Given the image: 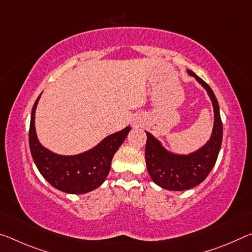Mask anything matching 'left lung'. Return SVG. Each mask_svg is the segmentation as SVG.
Masks as SVG:
<instances>
[{
	"mask_svg": "<svg viewBox=\"0 0 252 252\" xmlns=\"http://www.w3.org/2000/svg\"><path fill=\"white\" fill-rule=\"evenodd\" d=\"M188 73L194 76L210 95L215 110V126L209 142L189 156H176L167 152L161 147L160 142L147 132L146 162L148 172L152 181L158 186L172 191L188 190L200 185L215 167L222 143V121L215 93L192 71L189 70Z\"/></svg>",
	"mask_w": 252,
	"mask_h": 252,
	"instance_id": "8db88e82",
	"label": "left lung"
}]
</instances>
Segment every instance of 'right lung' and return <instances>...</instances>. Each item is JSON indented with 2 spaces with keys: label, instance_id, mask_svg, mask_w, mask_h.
<instances>
[{
  "label": "right lung",
  "instance_id": "add662e5",
  "mask_svg": "<svg viewBox=\"0 0 252 252\" xmlns=\"http://www.w3.org/2000/svg\"><path fill=\"white\" fill-rule=\"evenodd\" d=\"M40 96L34 103L29 130L30 150L34 163L51 186L66 193H87L100 187L111 168V161L119 147L131 130L126 126L113 133L97 144L92 150L78 156H59L42 147L36 138L34 127L35 108Z\"/></svg>",
  "mask_w": 252,
  "mask_h": 252
}]
</instances>
